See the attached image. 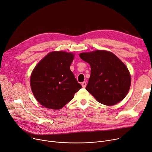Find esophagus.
Instances as JSON below:
<instances>
[{
    "instance_id": "1",
    "label": "esophagus",
    "mask_w": 152,
    "mask_h": 152,
    "mask_svg": "<svg viewBox=\"0 0 152 152\" xmlns=\"http://www.w3.org/2000/svg\"><path fill=\"white\" fill-rule=\"evenodd\" d=\"M86 83L85 82V81H84V82H83L82 83H81V85H82V86H83V87H84V88H85V87H86Z\"/></svg>"
}]
</instances>
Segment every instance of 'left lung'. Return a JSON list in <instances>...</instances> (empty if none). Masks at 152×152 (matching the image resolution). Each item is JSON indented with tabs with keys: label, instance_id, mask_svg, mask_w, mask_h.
<instances>
[{
	"label": "left lung",
	"instance_id": "1",
	"mask_svg": "<svg viewBox=\"0 0 152 152\" xmlns=\"http://www.w3.org/2000/svg\"><path fill=\"white\" fill-rule=\"evenodd\" d=\"M79 57L91 65V77L86 89L99 102L113 105L126 96L131 86V75L115 55L95 50L81 53Z\"/></svg>",
	"mask_w": 152,
	"mask_h": 152
}]
</instances>
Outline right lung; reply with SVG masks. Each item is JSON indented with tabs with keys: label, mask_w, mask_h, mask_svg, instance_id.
<instances>
[{
	"label": "right lung",
	"mask_w": 152,
	"mask_h": 152,
	"mask_svg": "<svg viewBox=\"0 0 152 152\" xmlns=\"http://www.w3.org/2000/svg\"><path fill=\"white\" fill-rule=\"evenodd\" d=\"M73 58L71 53L50 52L34 69L30 79L31 90L42 106L59 110L82 87L69 69Z\"/></svg>",
	"instance_id": "obj_1"
}]
</instances>
